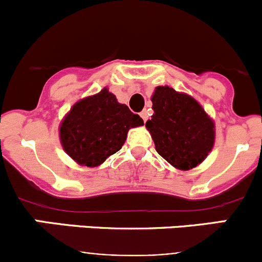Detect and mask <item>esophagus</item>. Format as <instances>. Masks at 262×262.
I'll use <instances>...</instances> for the list:
<instances>
[{"mask_svg": "<svg viewBox=\"0 0 262 262\" xmlns=\"http://www.w3.org/2000/svg\"><path fill=\"white\" fill-rule=\"evenodd\" d=\"M141 116H142V119H143V121H144V123H146V121H147V119H148V113L146 112V110H143V112L141 113Z\"/></svg>", "mask_w": 262, "mask_h": 262, "instance_id": "1", "label": "esophagus"}]
</instances>
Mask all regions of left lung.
Segmentation results:
<instances>
[{"label": "left lung", "mask_w": 262, "mask_h": 262, "mask_svg": "<svg viewBox=\"0 0 262 262\" xmlns=\"http://www.w3.org/2000/svg\"><path fill=\"white\" fill-rule=\"evenodd\" d=\"M152 102L146 126L158 155L179 170L203 162L214 144V123L199 102L168 86H158Z\"/></svg>", "instance_id": "8db88e82"}]
</instances>
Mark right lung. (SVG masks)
Masks as SVG:
<instances>
[{
    "instance_id": "1",
    "label": "right lung",
    "mask_w": 262,
    "mask_h": 262,
    "mask_svg": "<svg viewBox=\"0 0 262 262\" xmlns=\"http://www.w3.org/2000/svg\"><path fill=\"white\" fill-rule=\"evenodd\" d=\"M142 124L141 116L104 89L71 109L60 125V142L76 162L95 167L120 149L129 129Z\"/></svg>"
}]
</instances>
